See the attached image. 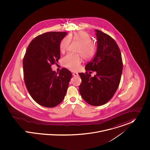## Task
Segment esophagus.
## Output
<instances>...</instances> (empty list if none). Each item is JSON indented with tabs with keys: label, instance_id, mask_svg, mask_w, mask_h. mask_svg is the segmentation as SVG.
Here are the masks:
<instances>
[{
	"label": "esophagus",
	"instance_id": "obj_1",
	"mask_svg": "<svg viewBox=\"0 0 150 150\" xmlns=\"http://www.w3.org/2000/svg\"><path fill=\"white\" fill-rule=\"evenodd\" d=\"M72 75H73L74 76H76L78 75V74L76 73V72H74V73H72Z\"/></svg>",
	"mask_w": 150,
	"mask_h": 150
}]
</instances>
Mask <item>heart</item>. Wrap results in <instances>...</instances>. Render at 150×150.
<instances>
[{"label":"heart","instance_id":"1","mask_svg":"<svg viewBox=\"0 0 150 150\" xmlns=\"http://www.w3.org/2000/svg\"><path fill=\"white\" fill-rule=\"evenodd\" d=\"M70 41L79 44L76 52L80 53L84 60H90L94 56L96 52V47L91 42V37L86 32H78L63 38L59 45L62 53L66 52ZM82 62V59L79 54H68L62 59L63 65L73 71L79 69Z\"/></svg>","mask_w":150,"mask_h":150}]
</instances>
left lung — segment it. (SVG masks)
Returning <instances> with one entry per match:
<instances>
[{
  "label": "left lung",
  "mask_w": 150,
  "mask_h": 150,
  "mask_svg": "<svg viewBox=\"0 0 150 150\" xmlns=\"http://www.w3.org/2000/svg\"><path fill=\"white\" fill-rule=\"evenodd\" d=\"M96 32L97 38L96 56L86 66V72L79 75L82 79L79 85L82 97L88 104L97 106L107 103L115 94L121 80L122 60L114 39L99 30ZM90 70L96 71L97 74L92 77L88 73Z\"/></svg>",
  "instance_id": "1"
}]
</instances>
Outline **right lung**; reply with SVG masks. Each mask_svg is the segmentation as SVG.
Segmentation results:
<instances>
[{"label": "right lung", "mask_w": 150, "mask_h": 150, "mask_svg": "<svg viewBox=\"0 0 150 150\" xmlns=\"http://www.w3.org/2000/svg\"><path fill=\"white\" fill-rule=\"evenodd\" d=\"M66 32L40 34L29 44L23 60V78L32 98L39 105L53 108L64 99L71 72L62 68L59 74L52 70L60 58L59 45Z\"/></svg>", "instance_id": "add662e5"}]
</instances>
